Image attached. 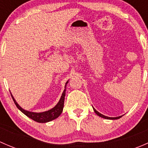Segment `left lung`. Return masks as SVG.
<instances>
[{
	"label": "left lung",
	"instance_id": "1",
	"mask_svg": "<svg viewBox=\"0 0 148 148\" xmlns=\"http://www.w3.org/2000/svg\"><path fill=\"white\" fill-rule=\"evenodd\" d=\"M93 110H94V111H95V112L96 113V114H97L98 116H99V117H102V118L106 119V120H117V119H120V117H122V116H119V117H107V116L103 115L102 114H101V113H99V112L97 111V110H95V109L94 108V107H93Z\"/></svg>",
	"mask_w": 148,
	"mask_h": 148
}]
</instances>
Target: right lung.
<instances>
[{"mask_svg": "<svg viewBox=\"0 0 148 148\" xmlns=\"http://www.w3.org/2000/svg\"><path fill=\"white\" fill-rule=\"evenodd\" d=\"M68 82L69 80L66 82V83L64 86V90L63 93H62V96H61L60 99H59V102L56 104V105L55 106V107H53V108L51 109V110H48V111L42 112H30L28 111V110H24V109L22 108V107L18 104L11 93H10V95H11L13 102H14L16 107H17L18 109L19 110H21L23 114H26L28 117L31 118V120L36 121V122H40V123H46V122H51V121L55 120V119L57 118L58 117H59L60 114H62L64 108V103L66 87V84L67 83H68Z\"/></svg>", "mask_w": 148, "mask_h": 148, "instance_id": "obj_1", "label": "right lung"}]
</instances>
